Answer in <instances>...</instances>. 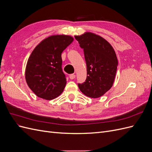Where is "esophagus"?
I'll return each mask as SVG.
<instances>
[{"label": "esophagus", "instance_id": "esophagus-1", "mask_svg": "<svg viewBox=\"0 0 152 152\" xmlns=\"http://www.w3.org/2000/svg\"><path fill=\"white\" fill-rule=\"evenodd\" d=\"M69 77H70V79L73 80V79H74L75 78V75H74V74H71V75H70V76H69Z\"/></svg>", "mask_w": 152, "mask_h": 152}]
</instances>
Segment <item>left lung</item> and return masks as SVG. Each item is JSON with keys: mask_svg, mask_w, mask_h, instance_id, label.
<instances>
[{"mask_svg": "<svg viewBox=\"0 0 152 152\" xmlns=\"http://www.w3.org/2000/svg\"><path fill=\"white\" fill-rule=\"evenodd\" d=\"M75 38L84 49L87 65L86 82L78 86L88 97L99 98L113 86L118 65L115 52L108 41L91 32Z\"/></svg>", "mask_w": 152, "mask_h": 152, "instance_id": "left-lung-1", "label": "left lung"}]
</instances>
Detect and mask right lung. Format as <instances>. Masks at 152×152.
I'll return each instance as SVG.
<instances>
[{
  "instance_id": "right-lung-1",
  "label": "right lung",
  "mask_w": 152,
  "mask_h": 152,
  "mask_svg": "<svg viewBox=\"0 0 152 152\" xmlns=\"http://www.w3.org/2000/svg\"><path fill=\"white\" fill-rule=\"evenodd\" d=\"M73 40L69 35L50 36L31 53L26 66L25 79L38 97L50 100L63 93L66 79L61 68V53Z\"/></svg>"
}]
</instances>
